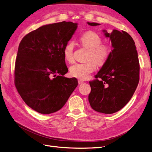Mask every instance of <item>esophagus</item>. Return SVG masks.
<instances>
[{
	"label": "esophagus",
	"instance_id": "34e87169",
	"mask_svg": "<svg viewBox=\"0 0 152 152\" xmlns=\"http://www.w3.org/2000/svg\"><path fill=\"white\" fill-rule=\"evenodd\" d=\"M78 82H79V84H83V83H84V81H83V80H80V79H79V80H78Z\"/></svg>",
	"mask_w": 152,
	"mask_h": 152
}]
</instances>
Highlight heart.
I'll list each match as a JSON object with an SVG mask.
<instances>
[{
    "instance_id": "obj_1",
    "label": "heart",
    "mask_w": 152,
    "mask_h": 152,
    "mask_svg": "<svg viewBox=\"0 0 152 152\" xmlns=\"http://www.w3.org/2000/svg\"><path fill=\"white\" fill-rule=\"evenodd\" d=\"M79 40L82 47L89 49L86 58L87 61L84 63H77L72 66L70 73L73 77L85 80L89 77L91 73L96 70V64L98 66L104 65L112 50L108 44L102 43V39L101 37L93 31L85 32L80 37ZM73 50V44L69 42L66 44L63 50L64 58L70 63L74 61Z\"/></svg>"
}]
</instances>
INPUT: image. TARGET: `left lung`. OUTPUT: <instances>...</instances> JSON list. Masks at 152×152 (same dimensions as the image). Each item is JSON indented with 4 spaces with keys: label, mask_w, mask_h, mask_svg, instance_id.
<instances>
[{
    "label": "left lung",
    "mask_w": 152,
    "mask_h": 152,
    "mask_svg": "<svg viewBox=\"0 0 152 152\" xmlns=\"http://www.w3.org/2000/svg\"><path fill=\"white\" fill-rule=\"evenodd\" d=\"M103 32L111 40L113 49L96 79L89 82V102L95 111L112 114L122 109L134 93L140 80V63L135 42L129 34L117 30L111 34Z\"/></svg>",
    "instance_id": "obj_1"
}]
</instances>
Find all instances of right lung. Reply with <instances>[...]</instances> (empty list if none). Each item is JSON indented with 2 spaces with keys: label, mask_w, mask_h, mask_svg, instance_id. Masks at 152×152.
Returning a JSON list of instances; mask_svg holds the SVG:
<instances>
[{
  "label": "right lung",
  "mask_w": 152,
  "mask_h": 152,
  "mask_svg": "<svg viewBox=\"0 0 152 152\" xmlns=\"http://www.w3.org/2000/svg\"><path fill=\"white\" fill-rule=\"evenodd\" d=\"M77 23L62 21L44 25L22 39L15 68V84L25 103L42 114L56 112L78 85L68 71L63 50Z\"/></svg>",
  "instance_id": "right-lung-1"
}]
</instances>
